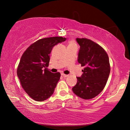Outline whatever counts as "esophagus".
Returning a JSON list of instances; mask_svg holds the SVG:
<instances>
[{"label": "esophagus", "instance_id": "esophagus-1", "mask_svg": "<svg viewBox=\"0 0 130 130\" xmlns=\"http://www.w3.org/2000/svg\"><path fill=\"white\" fill-rule=\"evenodd\" d=\"M61 75L64 77H67L68 76V75H65V74H64V73H61Z\"/></svg>", "mask_w": 130, "mask_h": 130}]
</instances>
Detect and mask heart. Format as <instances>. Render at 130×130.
Segmentation results:
<instances>
[{"mask_svg": "<svg viewBox=\"0 0 130 130\" xmlns=\"http://www.w3.org/2000/svg\"><path fill=\"white\" fill-rule=\"evenodd\" d=\"M69 45H75V44L74 42L71 41L70 43H69Z\"/></svg>", "mask_w": 130, "mask_h": 130, "instance_id": "b5f03b06", "label": "heart"}]
</instances>
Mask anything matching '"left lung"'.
Returning <instances> with one entry per match:
<instances>
[{"label": "left lung", "mask_w": 130, "mask_h": 130, "mask_svg": "<svg viewBox=\"0 0 130 130\" xmlns=\"http://www.w3.org/2000/svg\"><path fill=\"white\" fill-rule=\"evenodd\" d=\"M80 46L77 61L85 68L72 88L74 93L83 99L98 96L105 86L110 72L107 54L99 44L86 38H76Z\"/></svg>", "instance_id": "obj_1"}]
</instances>
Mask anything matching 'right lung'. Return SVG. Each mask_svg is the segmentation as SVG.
<instances>
[{
	"label": "right lung",
	"mask_w": 130,
	"mask_h": 130,
	"mask_svg": "<svg viewBox=\"0 0 130 130\" xmlns=\"http://www.w3.org/2000/svg\"><path fill=\"white\" fill-rule=\"evenodd\" d=\"M65 40L62 37L42 38L31 44L21 57L17 76L25 92L36 101H44L54 93L61 74L48 70L50 54L54 46Z\"/></svg>",
	"instance_id": "1"
}]
</instances>
